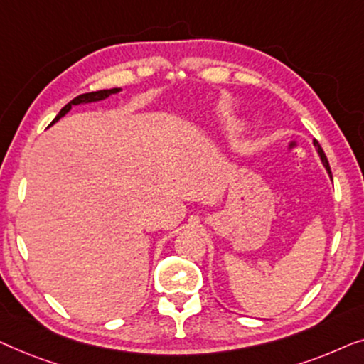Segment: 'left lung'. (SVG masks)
I'll return each mask as SVG.
<instances>
[{"label": "left lung", "instance_id": "1", "mask_svg": "<svg viewBox=\"0 0 364 364\" xmlns=\"http://www.w3.org/2000/svg\"><path fill=\"white\" fill-rule=\"evenodd\" d=\"M314 145H315V150H316V153H318V156H320V160H321V165L325 166V170H326V173H328V176L331 178V171H330V165H328V160H326V156H325V153H323V150H321L320 148V145H318V141H314Z\"/></svg>", "mask_w": 364, "mask_h": 364}]
</instances>
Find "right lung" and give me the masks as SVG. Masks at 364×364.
<instances>
[{
    "mask_svg": "<svg viewBox=\"0 0 364 364\" xmlns=\"http://www.w3.org/2000/svg\"><path fill=\"white\" fill-rule=\"evenodd\" d=\"M122 89L120 87H115V89H105V90H99V92H89V94H82L79 97H75V99H73L69 102L68 105L63 107L60 109V112L58 115H55V119L50 122V125H54L55 122H59L63 117H65L70 112V109H73V105H85V104H94V102H100V100H105L109 99L110 95L114 94H119ZM49 125V127H50Z\"/></svg>",
    "mask_w": 364,
    "mask_h": 364,
    "instance_id": "right-lung-1",
    "label": "right lung"
}]
</instances>
